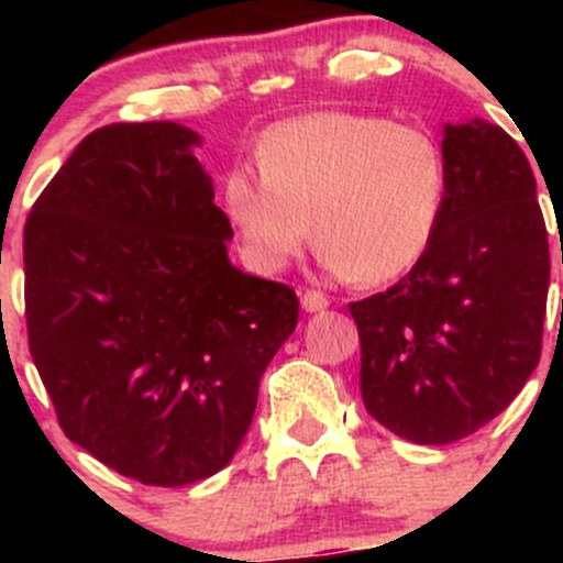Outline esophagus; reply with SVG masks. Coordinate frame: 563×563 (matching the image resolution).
<instances>
[{
	"label": "esophagus",
	"instance_id": "obj_1",
	"mask_svg": "<svg viewBox=\"0 0 563 563\" xmlns=\"http://www.w3.org/2000/svg\"><path fill=\"white\" fill-rule=\"evenodd\" d=\"M329 308V297L323 291H316V288H305L302 291V310L305 313H318V310Z\"/></svg>",
	"mask_w": 563,
	"mask_h": 563
}]
</instances>
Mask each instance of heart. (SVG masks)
I'll return each instance as SVG.
<instances>
[{"mask_svg":"<svg viewBox=\"0 0 563 563\" xmlns=\"http://www.w3.org/2000/svg\"><path fill=\"white\" fill-rule=\"evenodd\" d=\"M255 168L223 176V209L258 272H280L310 240L334 275L378 286L411 272L450 196L441 144L419 124L356 111L286 119L255 144Z\"/></svg>","mask_w":563,"mask_h":563,"instance_id":"heart-1","label":"heart"}]
</instances>
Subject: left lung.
<instances>
[{"label": "left lung", "instance_id": "1", "mask_svg": "<svg viewBox=\"0 0 563 563\" xmlns=\"http://www.w3.org/2000/svg\"><path fill=\"white\" fill-rule=\"evenodd\" d=\"M444 218L428 255L384 294L351 302L367 413L413 444L485 428L542 354L550 247L518 141L487 122L446 124Z\"/></svg>", "mask_w": 563, "mask_h": 563}]
</instances>
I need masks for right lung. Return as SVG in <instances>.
Instances as JSON below:
<instances>
[{
	"label": "right lung",
	"instance_id": "1",
	"mask_svg": "<svg viewBox=\"0 0 563 563\" xmlns=\"http://www.w3.org/2000/svg\"><path fill=\"white\" fill-rule=\"evenodd\" d=\"M192 130L117 122L76 146L24 225L30 354L62 433L141 485L218 474L299 299L231 266Z\"/></svg>",
	"mask_w": 563,
	"mask_h": 563
}]
</instances>
